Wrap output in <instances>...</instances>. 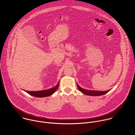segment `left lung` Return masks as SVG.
Here are the masks:
<instances>
[{
  "mask_svg": "<svg viewBox=\"0 0 135 135\" xmlns=\"http://www.w3.org/2000/svg\"><path fill=\"white\" fill-rule=\"evenodd\" d=\"M77 87L78 89L83 94H84L88 96H101L103 95H104L108 93L110 90H107V91H97V90H87L84 89L81 87H80L77 84Z\"/></svg>",
  "mask_w": 135,
  "mask_h": 135,
  "instance_id": "obj_1",
  "label": "left lung"
}]
</instances>
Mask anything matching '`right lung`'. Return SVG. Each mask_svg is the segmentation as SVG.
Returning <instances> with one entry per match:
<instances>
[{"label": "right lung", "mask_w": 135, "mask_h": 135, "mask_svg": "<svg viewBox=\"0 0 135 135\" xmlns=\"http://www.w3.org/2000/svg\"><path fill=\"white\" fill-rule=\"evenodd\" d=\"M59 85V81H58V84L57 85L51 88L46 89V90H40V91H27V90H24L25 92L28 93L29 95L33 96L36 97H40V98H42V97H48L52 95L58 88Z\"/></svg>", "instance_id": "add662e5"}]
</instances>
